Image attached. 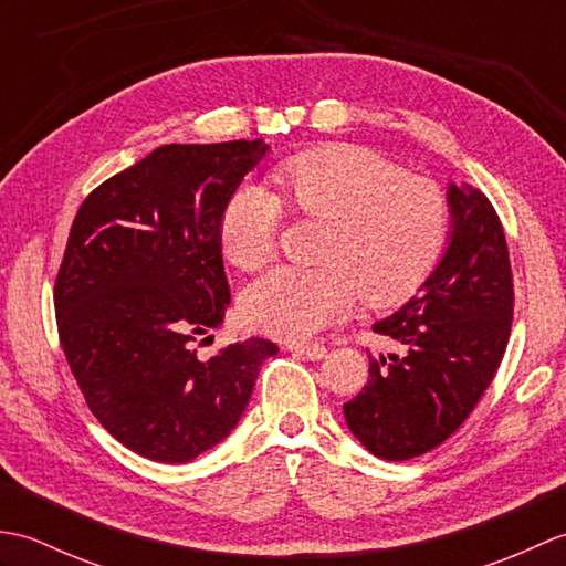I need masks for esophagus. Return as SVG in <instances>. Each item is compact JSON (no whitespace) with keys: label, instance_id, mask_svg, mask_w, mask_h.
I'll return each mask as SVG.
<instances>
[{"label":"esophagus","instance_id":"esophagus-1","mask_svg":"<svg viewBox=\"0 0 566 566\" xmlns=\"http://www.w3.org/2000/svg\"><path fill=\"white\" fill-rule=\"evenodd\" d=\"M290 350L306 357V359H321V357H326V353H328L326 345H318V343H314V345H290Z\"/></svg>","mask_w":566,"mask_h":566}]
</instances>
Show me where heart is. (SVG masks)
<instances>
[{
	"label": "heart",
	"mask_w": 566,
	"mask_h": 566,
	"mask_svg": "<svg viewBox=\"0 0 566 566\" xmlns=\"http://www.w3.org/2000/svg\"><path fill=\"white\" fill-rule=\"evenodd\" d=\"M276 191L243 185L221 216V248L238 270L258 272L276 252L282 207L321 221L318 268H274L252 282L240 308L252 328L306 340L353 308L394 306L423 284L450 238V199L426 175L401 172L381 153L328 146L280 163Z\"/></svg>",
	"instance_id": "1"
}]
</instances>
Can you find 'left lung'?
Returning <instances> with one entry per match:
<instances>
[{
	"label": "left lung",
	"instance_id": "left-lung-1",
	"mask_svg": "<svg viewBox=\"0 0 566 566\" xmlns=\"http://www.w3.org/2000/svg\"><path fill=\"white\" fill-rule=\"evenodd\" d=\"M450 245L411 302L375 323L396 353H369V379L343 406L347 428L389 462L448 440L489 389L513 323L506 233L484 191L448 189Z\"/></svg>",
	"mask_w": 566,
	"mask_h": 566
}]
</instances>
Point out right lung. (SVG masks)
Returning <instances> with one entry per match:
<instances>
[{
	"mask_svg": "<svg viewBox=\"0 0 566 566\" xmlns=\"http://www.w3.org/2000/svg\"><path fill=\"white\" fill-rule=\"evenodd\" d=\"M264 153L262 140L155 148L72 221L53 290L60 345L94 418L148 460L182 464L219 444L280 353L250 338L197 355L231 304L221 216Z\"/></svg>",
	"mask_w": 566,
	"mask_h": 566,
	"instance_id": "obj_1",
	"label": "right lung"
}]
</instances>
